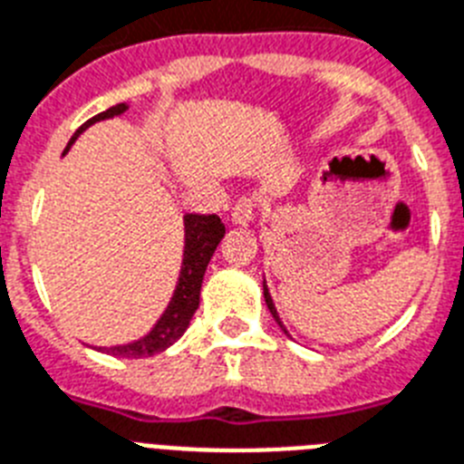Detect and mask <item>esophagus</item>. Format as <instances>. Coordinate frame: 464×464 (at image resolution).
I'll use <instances>...</instances> for the list:
<instances>
[{
  "mask_svg": "<svg viewBox=\"0 0 464 464\" xmlns=\"http://www.w3.org/2000/svg\"><path fill=\"white\" fill-rule=\"evenodd\" d=\"M256 216V201L251 197H241L235 206H232V223L235 225H248Z\"/></svg>",
  "mask_w": 464,
  "mask_h": 464,
  "instance_id": "1",
  "label": "esophagus"
}]
</instances>
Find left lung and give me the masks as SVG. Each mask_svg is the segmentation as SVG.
<instances>
[{
	"mask_svg": "<svg viewBox=\"0 0 464 464\" xmlns=\"http://www.w3.org/2000/svg\"><path fill=\"white\" fill-rule=\"evenodd\" d=\"M263 295H265V304H267V310H270V312H272V316H275V322H276V324H279V328H281V331H284V334H286V335H288L286 326H284V322H281V319H279V312H276L275 303H272L270 288H267V284H265V279H263Z\"/></svg>",
	"mask_w": 464,
	"mask_h": 464,
	"instance_id": "8db88e82",
	"label": "left lung"
}]
</instances>
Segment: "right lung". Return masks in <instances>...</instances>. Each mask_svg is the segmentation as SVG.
<instances>
[{
  "label": "right lung",
  "mask_w": 464,
  "mask_h": 464,
  "mask_svg": "<svg viewBox=\"0 0 464 464\" xmlns=\"http://www.w3.org/2000/svg\"><path fill=\"white\" fill-rule=\"evenodd\" d=\"M129 110L126 102H119L114 108L105 110V112L96 114L89 119L86 124L77 129L70 142H67L65 152L70 150L79 133H84L91 124L102 121V119H112L124 114ZM185 223V251H183V265H180V275H178L176 291L171 295V303L166 304L164 314L157 319L148 335H142L140 340H133L129 345H114V347H98L101 352H108L112 356H124V359H142V356H152L164 352L166 347H171L180 335L188 331L189 322H192L194 312L199 307V293L201 281H204V272L208 267V260L216 253L218 244L225 237V225L220 223V218L216 213L211 216H201V213H188L183 218Z\"/></svg>",
  "instance_id": "1"
}]
</instances>
